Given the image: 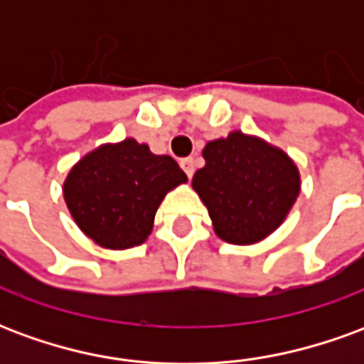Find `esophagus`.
Instances as JSON below:
<instances>
[{
	"instance_id": "obj_1",
	"label": "esophagus",
	"mask_w": 364,
	"mask_h": 364,
	"mask_svg": "<svg viewBox=\"0 0 364 364\" xmlns=\"http://www.w3.org/2000/svg\"><path fill=\"white\" fill-rule=\"evenodd\" d=\"M181 167H183V171L187 173V177H193V173H195V159L193 158L181 159Z\"/></svg>"
}]
</instances>
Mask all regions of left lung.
I'll use <instances>...</instances> for the list:
<instances>
[{
  "label": "left lung",
  "instance_id": "left-lung-1",
  "mask_svg": "<svg viewBox=\"0 0 364 364\" xmlns=\"http://www.w3.org/2000/svg\"><path fill=\"white\" fill-rule=\"evenodd\" d=\"M193 187L214 232L230 244H255L279 228L300 193L294 161L255 136L232 132L205 146Z\"/></svg>",
  "mask_w": 364,
  "mask_h": 364
}]
</instances>
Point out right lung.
Masks as SVG:
<instances>
[{
  "label": "right lung",
  "instance_id": "1",
  "mask_svg": "<svg viewBox=\"0 0 364 364\" xmlns=\"http://www.w3.org/2000/svg\"><path fill=\"white\" fill-rule=\"evenodd\" d=\"M185 181L173 158L127 138L80 159L64 183V198L85 236L101 247L127 250L146 242L159 203Z\"/></svg>",
  "mask_w": 364,
  "mask_h": 364
}]
</instances>
